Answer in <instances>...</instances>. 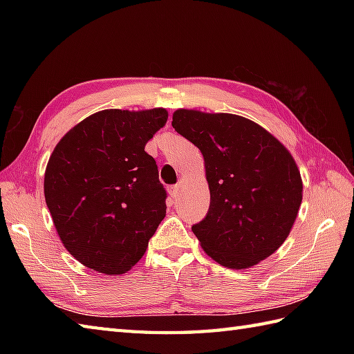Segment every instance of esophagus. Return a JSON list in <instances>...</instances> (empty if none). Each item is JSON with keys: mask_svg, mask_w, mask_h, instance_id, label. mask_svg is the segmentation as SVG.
<instances>
[{"mask_svg": "<svg viewBox=\"0 0 354 354\" xmlns=\"http://www.w3.org/2000/svg\"><path fill=\"white\" fill-rule=\"evenodd\" d=\"M169 193H170V196L173 198V199H176L179 194H181V185L179 184H176V185H171L170 189H169Z\"/></svg>", "mask_w": 354, "mask_h": 354, "instance_id": "1", "label": "esophagus"}]
</instances>
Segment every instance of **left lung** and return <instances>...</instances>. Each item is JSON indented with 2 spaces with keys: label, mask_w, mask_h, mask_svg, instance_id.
Listing matches in <instances>:
<instances>
[{
  "label": "left lung",
  "mask_w": 354,
  "mask_h": 354,
  "mask_svg": "<svg viewBox=\"0 0 354 354\" xmlns=\"http://www.w3.org/2000/svg\"><path fill=\"white\" fill-rule=\"evenodd\" d=\"M171 126L205 160L209 208L192 231L219 265L245 269L288 239L303 201L289 150L251 120L178 109Z\"/></svg>",
  "instance_id": "1"
}]
</instances>
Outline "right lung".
<instances>
[{"mask_svg":"<svg viewBox=\"0 0 354 354\" xmlns=\"http://www.w3.org/2000/svg\"><path fill=\"white\" fill-rule=\"evenodd\" d=\"M167 117L162 108L104 109L74 126L53 150L45 202L64 246L86 268L127 272L164 219L167 192L145 146Z\"/></svg>","mask_w":354,"mask_h":354,"instance_id":"add662e5","label":"right lung"}]
</instances>
